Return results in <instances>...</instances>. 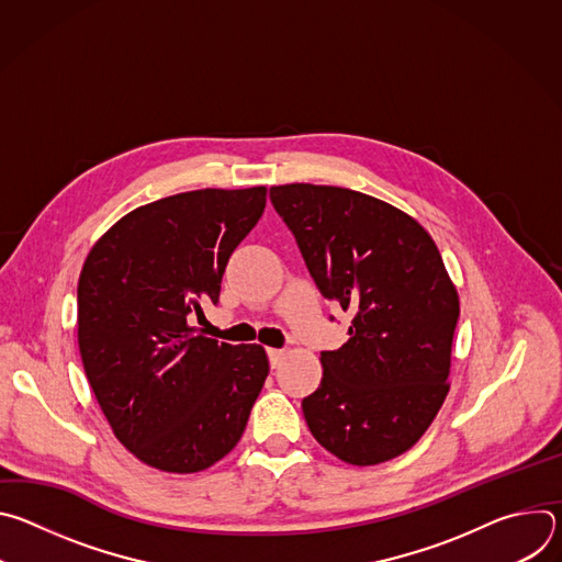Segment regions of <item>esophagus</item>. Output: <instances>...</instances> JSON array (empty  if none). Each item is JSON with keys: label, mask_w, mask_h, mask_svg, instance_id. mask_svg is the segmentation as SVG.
Instances as JSON below:
<instances>
[{"label": "esophagus", "mask_w": 562, "mask_h": 562, "mask_svg": "<svg viewBox=\"0 0 562 562\" xmlns=\"http://www.w3.org/2000/svg\"><path fill=\"white\" fill-rule=\"evenodd\" d=\"M267 356H269V362H271V369L280 367V362L284 360V351L282 349H267Z\"/></svg>", "instance_id": "34e87169"}]
</instances>
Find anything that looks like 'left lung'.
<instances>
[{"mask_svg": "<svg viewBox=\"0 0 562 562\" xmlns=\"http://www.w3.org/2000/svg\"><path fill=\"white\" fill-rule=\"evenodd\" d=\"M323 297L353 311L349 340L319 353L323 380L302 400L313 438L358 467L412 449L449 384L458 293L431 235L371 195L271 187Z\"/></svg>", "mask_w": 562, "mask_h": 562, "instance_id": "8db88e82", "label": "left lung"}]
</instances>
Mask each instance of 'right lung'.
<instances>
[{"instance_id": "1", "label": "right lung", "mask_w": 562, "mask_h": 562, "mask_svg": "<svg viewBox=\"0 0 562 562\" xmlns=\"http://www.w3.org/2000/svg\"><path fill=\"white\" fill-rule=\"evenodd\" d=\"M267 189H202L115 222L77 282V342L117 440L148 467L195 473L243 438L269 375L260 345H226L189 325L220 300L235 247Z\"/></svg>"}]
</instances>
